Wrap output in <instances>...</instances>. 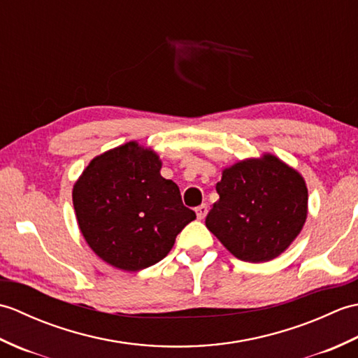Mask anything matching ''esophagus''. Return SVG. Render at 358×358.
Returning a JSON list of instances; mask_svg holds the SVG:
<instances>
[{
  "mask_svg": "<svg viewBox=\"0 0 358 358\" xmlns=\"http://www.w3.org/2000/svg\"><path fill=\"white\" fill-rule=\"evenodd\" d=\"M208 204H201V206L195 208V212H196V217H199V220H203L204 217L208 215Z\"/></svg>",
  "mask_w": 358,
  "mask_h": 358,
  "instance_id": "obj_1",
  "label": "esophagus"
}]
</instances>
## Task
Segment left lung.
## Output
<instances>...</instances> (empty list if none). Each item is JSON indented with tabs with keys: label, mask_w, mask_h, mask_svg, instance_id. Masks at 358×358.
Masks as SVG:
<instances>
[{
	"label": "left lung",
	"mask_w": 358,
	"mask_h": 358,
	"mask_svg": "<svg viewBox=\"0 0 358 358\" xmlns=\"http://www.w3.org/2000/svg\"><path fill=\"white\" fill-rule=\"evenodd\" d=\"M217 192L220 200L206 217V227L243 262L278 257L306 222L305 180L271 154L226 167Z\"/></svg>",
	"instance_id": "8db88e82"
}]
</instances>
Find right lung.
Returning <instances> with one entry per match:
<instances>
[{
    "instance_id": "1",
    "label": "right lung",
    "mask_w": 358,
    "mask_h": 358,
    "mask_svg": "<svg viewBox=\"0 0 358 358\" xmlns=\"http://www.w3.org/2000/svg\"><path fill=\"white\" fill-rule=\"evenodd\" d=\"M159 169L154 150L129 141L95 157L73 186L83 237L113 268L135 272L163 260L196 218Z\"/></svg>"
}]
</instances>
